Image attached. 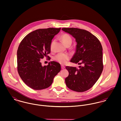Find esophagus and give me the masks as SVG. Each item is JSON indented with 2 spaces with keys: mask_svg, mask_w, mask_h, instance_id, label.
<instances>
[{
  "mask_svg": "<svg viewBox=\"0 0 121 121\" xmlns=\"http://www.w3.org/2000/svg\"><path fill=\"white\" fill-rule=\"evenodd\" d=\"M61 69H64L65 68V67L64 66H63V65H61Z\"/></svg>",
  "mask_w": 121,
  "mask_h": 121,
  "instance_id": "34e87169",
  "label": "esophagus"
}]
</instances>
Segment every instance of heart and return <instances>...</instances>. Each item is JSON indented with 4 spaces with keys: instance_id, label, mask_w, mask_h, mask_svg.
<instances>
[{
    "instance_id": "b5f03b06",
    "label": "heart",
    "mask_w": 121,
    "mask_h": 121,
    "mask_svg": "<svg viewBox=\"0 0 121 121\" xmlns=\"http://www.w3.org/2000/svg\"><path fill=\"white\" fill-rule=\"evenodd\" d=\"M61 38L63 43L66 46H67L69 44H71L72 42V39L69 35L66 34H63L61 35ZM53 42L54 41H52L51 45V49H52V46L53 44ZM69 58H70V56L68 54H62V53L57 54L55 57V60L61 64L66 63L67 61L69 60Z\"/></svg>"
}]
</instances>
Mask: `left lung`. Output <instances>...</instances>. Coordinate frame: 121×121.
Instances as JSON below:
<instances>
[{
  "instance_id": "obj_1",
  "label": "left lung",
  "mask_w": 121,
  "mask_h": 121,
  "mask_svg": "<svg viewBox=\"0 0 121 121\" xmlns=\"http://www.w3.org/2000/svg\"><path fill=\"white\" fill-rule=\"evenodd\" d=\"M76 42L75 52L70 62L82 66H67L69 72L65 79L67 86L76 92H84L91 88L99 78L103 70V48L98 39L86 30L76 28H63Z\"/></svg>"
}]
</instances>
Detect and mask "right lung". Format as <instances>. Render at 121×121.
I'll list each match as a JSON object with an SVG mask.
<instances>
[{
	"label": "right lung",
	"mask_w": 121,
	"mask_h": 121,
	"mask_svg": "<svg viewBox=\"0 0 121 121\" xmlns=\"http://www.w3.org/2000/svg\"><path fill=\"white\" fill-rule=\"evenodd\" d=\"M60 28L39 29L27 35L17 51L18 73L25 83L35 90L50 86L53 78L61 70L60 65L52 61L42 66L41 59L51 52V44Z\"/></svg>",
	"instance_id": "right-lung-1"
}]
</instances>
